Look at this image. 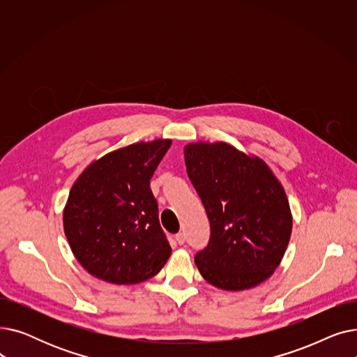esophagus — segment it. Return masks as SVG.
I'll return each mask as SVG.
<instances>
[{"label":"esophagus","instance_id":"34e87169","mask_svg":"<svg viewBox=\"0 0 357 357\" xmlns=\"http://www.w3.org/2000/svg\"><path fill=\"white\" fill-rule=\"evenodd\" d=\"M175 240H176L178 245H183V243H185V236H183L182 233H178L176 237H175Z\"/></svg>","mask_w":357,"mask_h":357}]
</instances>
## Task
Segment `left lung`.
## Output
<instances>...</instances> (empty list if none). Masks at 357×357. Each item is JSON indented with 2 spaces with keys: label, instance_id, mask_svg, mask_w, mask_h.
I'll list each match as a JSON object with an SVG mask.
<instances>
[{
  "label": "left lung",
  "instance_id": "obj_1",
  "mask_svg": "<svg viewBox=\"0 0 357 357\" xmlns=\"http://www.w3.org/2000/svg\"><path fill=\"white\" fill-rule=\"evenodd\" d=\"M186 172L210 220L211 236L195 265L211 285L249 289L279 266L292 215L284 186L269 166L227 143H194L183 150Z\"/></svg>",
  "mask_w": 357,
  "mask_h": 357
}]
</instances>
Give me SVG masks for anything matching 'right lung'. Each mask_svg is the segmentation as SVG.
Instances as JSON below:
<instances>
[{"instance_id": "1", "label": "right lung", "mask_w": 357, "mask_h": 357, "mask_svg": "<svg viewBox=\"0 0 357 357\" xmlns=\"http://www.w3.org/2000/svg\"><path fill=\"white\" fill-rule=\"evenodd\" d=\"M172 140L140 142L92 162L63 211L72 253L93 276L117 285L155 276L172 253L150 190Z\"/></svg>"}]
</instances>
